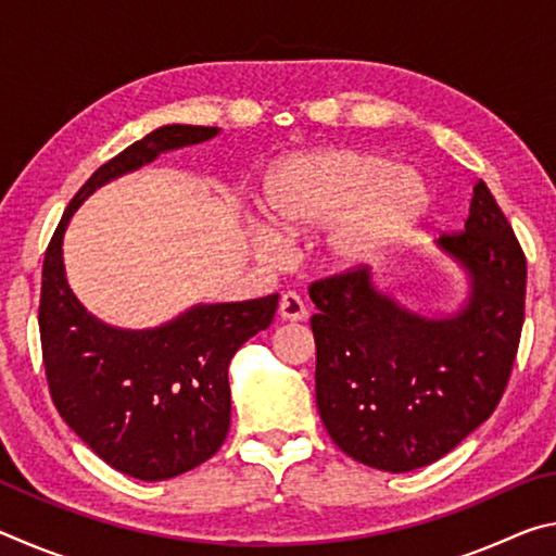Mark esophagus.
Here are the masks:
<instances>
[{
	"mask_svg": "<svg viewBox=\"0 0 556 556\" xmlns=\"http://www.w3.org/2000/svg\"><path fill=\"white\" fill-rule=\"evenodd\" d=\"M279 316H281V321H304V318H306L304 299L294 294V291H287V294H281Z\"/></svg>",
	"mask_w": 556,
	"mask_h": 556,
	"instance_id": "obj_1",
	"label": "esophagus"
}]
</instances>
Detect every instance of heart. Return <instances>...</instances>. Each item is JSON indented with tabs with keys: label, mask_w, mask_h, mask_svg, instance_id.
<instances>
[{
	"label": "heart",
	"mask_w": 556,
	"mask_h": 556,
	"mask_svg": "<svg viewBox=\"0 0 556 556\" xmlns=\"http://www.w3.org/2000/svg\"><path fill=\"white\" fill-rule=\"evenodd\" d=\"M429 184L417 168L392 159L331 147L289 156L262 186L260 208L271 230L301 238L328 222L324 252L338 269H361L380 260L417 228L429 208ZM271 255L275 244L262 240Z\"/></svg>",
	"instance_id": "heart-1"
}]
</instances>
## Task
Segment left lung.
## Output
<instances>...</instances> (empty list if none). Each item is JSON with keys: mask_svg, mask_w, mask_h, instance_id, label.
Segmentation results:
<instances>
[{"mask_svg": "<svg viewBox=\"0 0 556 556\" xmlns=\"http://www.w3.org/2000/svg\"><path fill=\"white\" fill-rule=\"evenodd\" d=\"M439 248L468 271L458 314L427 318L372 285L370 269L314 281L316 404L336 446L390 473L429 466L495 412L525 321L527 262L483 181L460 232Z\"/></svg>", "mask_w": 556, "mask_h": 556, "instance_id": "8db88e82", "label": "left lung"}]
</instances>
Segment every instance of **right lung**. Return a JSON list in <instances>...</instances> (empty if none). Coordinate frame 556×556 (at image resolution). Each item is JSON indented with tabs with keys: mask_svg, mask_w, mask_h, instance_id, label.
Wrapping results in <instances>:
<instances>
[{
	"mask_svg": "<svg viewBox=\"0 0 556 556\" xmlns=\"http://www.w3.org/2000/svg\"><path fill=\"white\" fill-rule=\"evenodd\" d=\"M218 131L166 125L127 147L73 195L46 250L39 331L51 400L108 466L139 481L181 476L223 446L230 429L228 365L271 324L279 294L199 304L159 328L122 331L75 299L63 269V232L102 184Z\"/></svg>",
	"mask_w": 556,
	"mask_h": 556,
	"instance_id": "obj_1",
	"label": "right lung"
}]
</instances>
